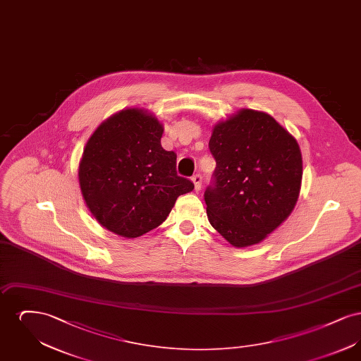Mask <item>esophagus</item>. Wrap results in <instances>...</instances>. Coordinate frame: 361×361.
<instances>
[{
  "mask_svg": "<svg viewBox=\"0 0 361 361\" xmlns=\"http://www.w3.org/2000/svg\"><path fill=\"white\" fill-rule=\"evenodd\" d=\"M192 181H193V184H195V189H196V190H200V188H202V181H203V176H202L200 173H197V174H195V176L192 177Z\"/></svg>",
  "mask_w": 361,
  "mask_h": 361,
  "instance_id": "obj_1",
  "label": "esophagus"
}]
</instances>
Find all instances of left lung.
Segmentation results:
<instances>
[{
  "instance_id": "1",
  "label": "left lung",
  "mask_w": 361,
  "mask_h": 361,
  "mask_svg": "<svg viewBox=\"0 0 361 361\" xmlns=\"http://www.w3.org/2000/svg\"><path fill=\"white\" fill-rule=\"evenodd\" d=\"M208 147L216 161L204 190L209 224L235 247L261 242L299 196L303 168L295 137L268 114L242 109L215 126Z\"/></svg>"
}]
</instances>
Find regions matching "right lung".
<instances>
[{"mask_svg": "<svg viewBox=\"0 0 361 361\" xmlns=\"http://www.w3.org/2000/svg\"><path fill=\"white\" fill-rule=\"evenodd\" d=\"M164 128L140 109L114 115L86 143L80 187L93 216L112 233L135 238L162 224L193 183L177 174L174 152L161 146Z\"/></svg>", "mask_w": 361, "mask_h": 361, "instance_id": "1", "label": "right lung"}]
</instances>
